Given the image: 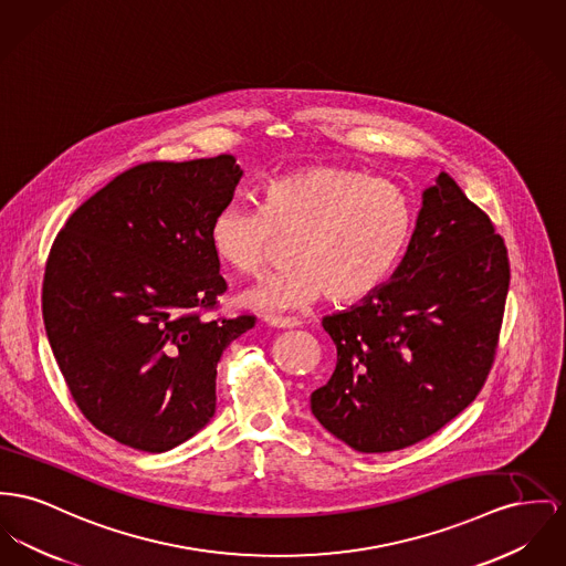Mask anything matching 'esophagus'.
Listing matches in <instances>:
<instances>
[{
	"label": "esophagus",
	"instance_id": "obj_1",
	"mask_svg": "<svg viewBox=\"0 0 566 566\" xmlns=\"http://www.w3.org/2000/svg\"><path fill=\"white\" fill-rule=\"evenodd\" d=\"M264 322L274 328H298L301 326L298 317H283V315H264Z\"/></svg>",
	"mask_w": 566,
	"mask_h": 566
}]
</instances>
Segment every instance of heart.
Listing matches in <instances>:
<instances>
[{"label":"heart","mask_w":566,"mask_h":566,"mask_svg":"<svg viewBox=\"0 0 566 566\" xmlns=\"http://www.w3.org/2000/svg\"><path fill=\"white\" fill-rule=\"evenodd\" d=\"M415 233L410 197L388 180L339 165H311L274 178L262 210L229 203L210 226L214 255L242 276L268 264L279 238H294V264L242 294L262 311L301 308L328 296L367 301L401 262Z\"/></svg>","instance_id":"b5f03b06"}]
</instances>
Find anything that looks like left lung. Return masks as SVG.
<instances>
[{"mask_svg":"<svg viewBox=\"0 0 566 566\" xmlns=\"http://www.w3.org/2000/svg\"><path fill=\"white\" fill-rule=\"evenodd\" d=\"M511 268L502 235L449 174L422 192L390 281L326 315L333 377L311 412L358 452L401 451L461 415L490 376Z\"/></svg>","mask_w":566,"mask_h":566,"instance_id":"1","label":"left lung"}]
</instances>
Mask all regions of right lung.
Segmentation results:
<instances>
[{
	"instance_id": "1",
	"label": "right lung",
	"mask_w": 566,
	"mask_h": 566,
	"mask_svg": "<svg viewBox=\"0 0 566 566\" xmlns=\"http://www.w3.org/2000/svg\"><path fill=\"white\" fill-rule=\"evenodd\" d=\"M242 178L231 154L144 163L81 203L57 233L42 317L83 416L119 444L171 451L217 410V365L253 315L206 319L227 290L210 244Z\"/></svg>"
}]
</instances>
